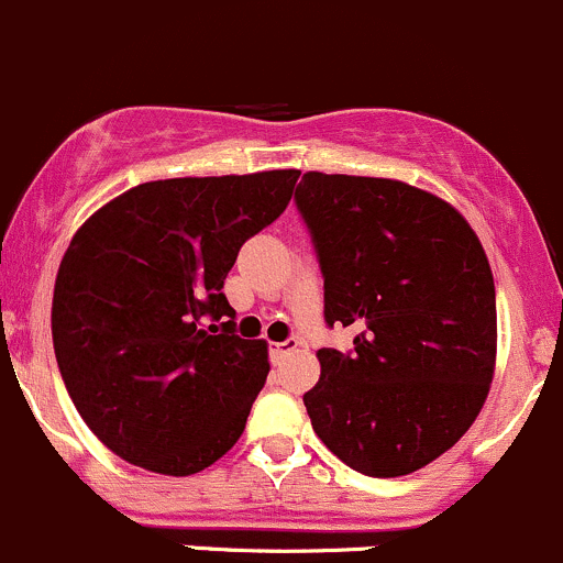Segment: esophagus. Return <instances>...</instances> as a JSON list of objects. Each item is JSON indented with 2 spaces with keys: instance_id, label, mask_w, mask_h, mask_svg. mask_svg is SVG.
Here are the masks:
<instances>
[{
  "instance_id": "34e87169",
  "label": "esophagus",
  "mask_w": 563,
  "mask_h": 563,
  "mask_svg": "<svg viewBox=\"0 0 563 563\" xmlns=\"http://www.w3.org/2000/svg\"><path fill=\"white\" fill-rule=\"evenodd\" d=\"M298 350V339H287V341H279V344H271V361L279 363L282 357H287L289 352Z\"/></svg>"
}]
</instances>
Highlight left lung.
<instances>
[{"label":"left lung","instance_id":"1","mask_svg":"<svg viewBox=\"0 0 563 563\" xmlns=\"http://www.w3.org/2000/svg\"><path fill=\"white\" fill-rule=\"evenodd\" d=\"M295 202L324 279V350L303 396L324 448L368 477H404L472 428L496 368V287L466 219L393 178L303 173Z\"/></svg>","mask_w":563,"mask_h":563}]
</instances>
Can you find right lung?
Listing matches in <instances>:
<instances>
[{
	"mask_svg": "<svg viewBox=\"0 0 563 563\" xmlns=\"http://www.w3.org/2000/svg\"><path fill=\"white\" fill-rule=\"evenodd\" d=\"M298 176L148 181L73 235L51 306L56 363L78 415L119 457L187 477L241 439L271 371L268 344L235 335L222 287Z\"/></svg>",
	"mask_w": 563,
	"mask_h": 563,
	"instance_id": "add662e5",
	"label": "right lung"
}]
</instances>
